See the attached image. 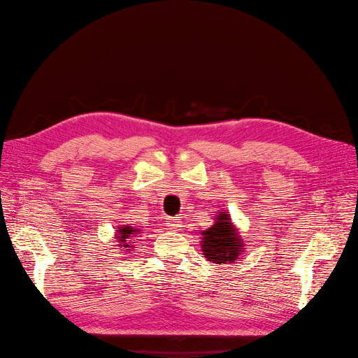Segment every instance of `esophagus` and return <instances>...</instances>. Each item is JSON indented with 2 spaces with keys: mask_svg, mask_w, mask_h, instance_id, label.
Listing matches in <instances>:
<instances>
[{
  "mask_svg": "<svg viewBox=\"0 0 358 358\" xmlns=\"http://www.w3.org/2000/svg\"><path fill=\"white\" fill-rule=\"evenodd\" d=\"M166 222H167V227H169L170 229H174V231H178V229L182 227L180 218H167Z\"/></svg>",
  "mask_w": 358,
  "mask_h": 358,
  "instance_id": "34e87169",
  "label": "esophagus"
}]
</instances>
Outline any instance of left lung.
Masks as SVG:
<instances>
[{
	"mask_svg": "<svg viewBox=\"0 0 358 358\" xmlns=\"http://www.w3.org/2000/svg\"><path fill=\"white\" fill-rule=\"evenodd\" d=\"M201 248L203 258L214 264H234L239 259L243 249V241L235 228L229 213L220 211L215 222L208 229L202 231Z\"/></svg>",
	"mask_w": 358,
	"mask_h": 358,
	"instance_id": "8db88e82",
	"label": "left lung"
}]
</instances>
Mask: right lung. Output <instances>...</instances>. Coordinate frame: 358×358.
<instances>
[{"instance_id": "1", "label": "right lung", "mask_w": 358, "mask_h": 358, "mask_svg": "<svg viewBox=\"0 0 358 358\" xmlns=\"http://www.w3.org/2000/svg\"><path fill=\"white\" fill-rule=\"evenodd\" d=\"M141 229L130 227V225H120L116 228V235H115V241L117 242L119 248H129L126 249V252H129L130 249H133V242L130 239L136 238L140 234Z\"/></svg>"}]
</instances>
